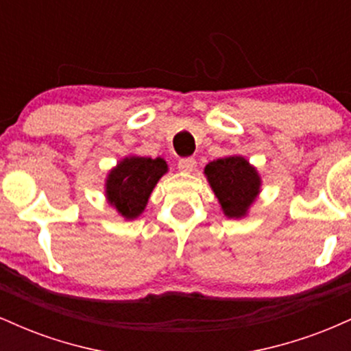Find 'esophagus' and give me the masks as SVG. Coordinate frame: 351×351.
<instances>
[{"label":"esophagus","instance_id":"34e87169","mask_svg":"<svg viewBox=\"0 0 351 351\" xmlns=\"http://www.w3.org/2000/svg\"><path fill=\"white\" fill-rule=\"evenodd\" d=\"M196 168V160L195 158H181L178 162V170L183 173H191Z\"/></svg>","mask_w":351,"mask_h":351}]
</instances>
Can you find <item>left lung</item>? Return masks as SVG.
<instances>
[{
    "mask_svg": "<svg viewBox=\"0 0 351 351\" xmlns=\"http://www.w3.org/2000/svg\"><path fill=\"white\" fill-rule=\"evenodd\" d=\"M204 176L219 201L221 211L232 219L247 216L263 184L256 167L241 155L213 160L204 168Z\"/></svg>",
    "mask_w": 351,
    "mask_h": 351,
    "instance_id": "left-lung-1",
    "label": "left lung"
}]
</instances>
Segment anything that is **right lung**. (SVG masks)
<instances>
[{
    "instance_id": "1",
    "label": "right lung",
    "mask_w": 351,
    "mask_h": 351,
    "mask_svg": "<svg viewBox=\"0 0 351 351\" xmlns=\"http://www.w3.org/2000/svg\"><path fill=\"white\" fill-rule=\"evenodd\" d=\"M168 171L163 158L128 155L108 171L106 198L125 221L136 219L147 208L153 188Z\"/></svg>"
}]
</instances>
